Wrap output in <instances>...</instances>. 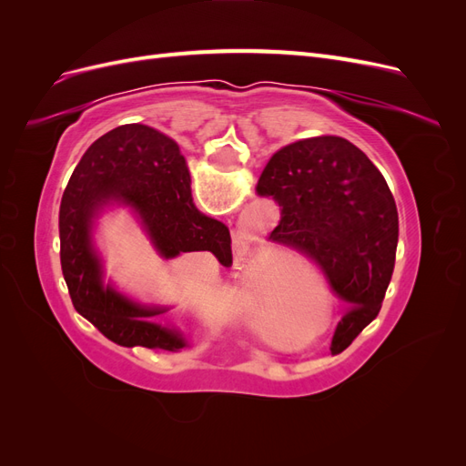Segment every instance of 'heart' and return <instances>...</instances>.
<instances>
[{"label": "heart", "instance_id": "1", "mask_svg": "<svg viewBox=\"0 0 466 466\" xmlns=\"http://www.w3.org/2000/svg\"><path fill=\"white\" fill-rule=\"evenodd\" d=\"M268 295H270V289L264 284L262 270L258 266L252 268L245 276L243 286L235 289V303L238 311L255 329L264 327L268 319V301H270Z\"/></svg>", "mask_w": 466, "mask_h": 466}]
</instances>
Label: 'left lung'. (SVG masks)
<instances>
[{"label":"left lung","mask_w":466,"mask_h":466,"mask_svg":"<svg viewBox=\"0 0 466 466\" xmlns=\"http://www.w3.org/2000/svg\"><path fill=\"white\" fill-rule=\"evenodd\" d=\"M281 218L270 238L311 257L346 303L332 346L346 348L379 315L394 270L399 211L385 177L348 139L281 147L257 185Z\"/></svg>","instance_id":"left-lung-1"}]
</instances>
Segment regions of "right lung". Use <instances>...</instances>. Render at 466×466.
Instances as JSON below:
<instances>
[{
	"label": "right lung",
	"mask_w": 466,
	"mask_h": 466,
	"mask_svg": "<svg viewBox=\"0 0 466 466\" xmlns=\"http://www.w3.org/2000/svg\"><path fill=\"white\" fill-rule=\"evenodd\" d=\"M110 206L130 208L153 248L167 260L180 252L209 250L219 262H229V229L194 206L187 159L175 139L144 124H124L98 137L66 187L60 260L76 311L118 346L187 348L180 330L153 322L168 307L142 305L105 284L93 228Z\"/></svg>",
	"instance_id": "add662e5"
}]
</instances>
